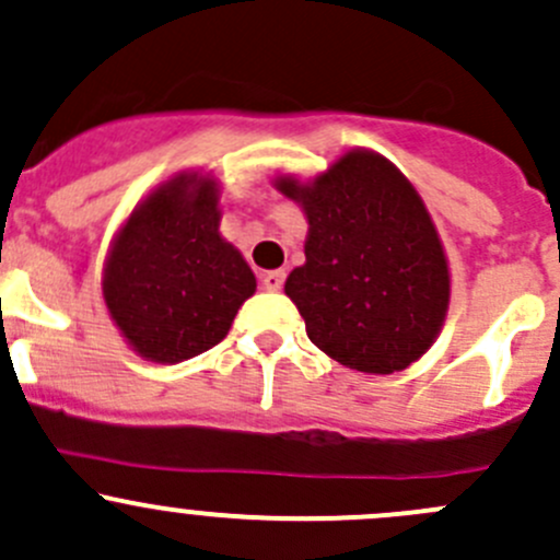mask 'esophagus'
Listing matches in <instances>:
<instances>
[{
    "label": "esophagus",
    "mask_w": 560,
    "mask_h": 560,
    "mask_svg": "<svg viewBox=\"0 0 560 560\" xmlns=\"http://www.w3.org/2000/svg\"><path fill=\"white\" fill-rule=\"evenodd\" d=\"M262 287L268 292H279L284 287V270H268V273H262Z\"/></svg>",
    "instance_id": "1"
}]
</instances>
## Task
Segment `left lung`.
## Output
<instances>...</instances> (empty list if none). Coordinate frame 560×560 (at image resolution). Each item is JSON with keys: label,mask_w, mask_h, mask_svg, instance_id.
Returning a JSON list of instances; mask_svg holds the SVG:
<instances>
[{"label": "left lung", "mask_w": 560, "mask_h": 560, "mask_svg": "<svg viewBox=\"0 0 560 560\" xmlns=\"http://www.w3.org/2000/svg\"><path fill=\"white\" fill-rule=\"evenodd\" d=\"M303 208L306 262L284 292L314 347L363 374L431 349L450 308V265L425 202L385 156L352 149L314 180L276 178Z\"/></svg>", "instance_id": "obj_1"}]
</instances>
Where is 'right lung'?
Listing matches in <instances>:
<instances>
[{"instance_id": "obj_1", "label": "right lung", "mask_w": 560, "mask_h": 560, "mask_svg": "<svg viewBox=\"0 0 560 560\" xmlns=\"http://www.w3.org/2000/svg\"><path fill=\"white\" fill-rule=\"evenodd\" d=\"M217 178L178 173L132 208L103 270V298L129 347L180 363L228 336L257 290L244 254L219 233Z\"/></svg>"}]
</instances>
